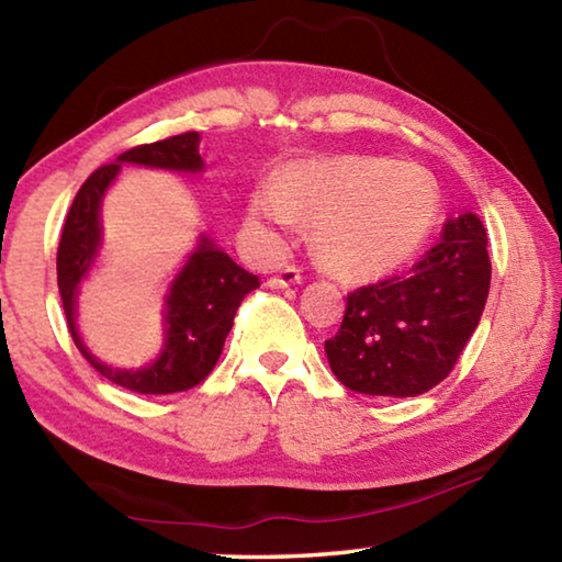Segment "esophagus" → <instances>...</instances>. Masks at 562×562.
<instances>
[{
	"label": "esophagus",
	"instance_id": "esophagus-1",
	"mask_svg": "<svg viewBox=\"0 0 562 562\" xmlns=\"http://www.w3.org/2000/svg\"><path fill=\"white\" fill-rule=\"evenodd\" d=\"M302 282V272L297 268H284L280 274L268 280V288L272 290H284V288H294V284Z\"/></svg>",
	"mask_w": 562,
	"mask_h": 562
}]
</instances>
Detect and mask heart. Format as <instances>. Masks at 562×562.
Returning <instances> with one entry per match:
<instances>
[{
    "instance_id": "1",
    "label": "heart",
    "mask_w": 562,
    "mask_h": 562,
    "mask_svg": "<svg viewBox=\"0 0 562 562\" xmlns=\"http://www.w3.org/2000/svg\"><path fill=\"white\" fill-rule=\"evenodd\" d=\"M436 215L439 186L429 170L379 156L294 164L247 203V221L268 250H282L302 217L312 223L322 265L351 280L382 278L406 265Z\"/></svg>"
}]
</instances>
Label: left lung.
Returning <instances> with one entry per match:
<instances>
[{"mask_svg":"<svg viewBox=\"0 0 562 562\" xmlns=\"http://www.w3.org/2000/svg\"><path fill=\"white\" fill-rule=\"evenodd\" d=\"M481 217H446L429 252L404 278L347 297L339 331L325 341L329 367L351 392L418 396L446 376L479 327L491 288Z\"/></svg>","mask_w":562,"mask_h":562,"instance_id":"obj_1","label":"left lung"}]
</instances>
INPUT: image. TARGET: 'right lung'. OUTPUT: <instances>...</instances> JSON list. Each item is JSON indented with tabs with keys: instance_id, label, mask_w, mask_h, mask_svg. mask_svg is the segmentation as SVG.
Returning <instances> with one entry per match:
<instances>
[{
	"instance_id": "add662e5",
	"label": "right lung",
	"mask_w": 562,
	"mask_h": 562,
	"mask_svg": "<svg viewBox=\"0 0 562 562\" xmlns=\"http://www.w3.org/2000/svg\"><path fill=\"white\" fill-rule=\"evenodd\" d=\"M201 133L190 131L170 136L158 144L136 146L121 154L111 166H103L87 178L76 193L66 215L59 252H56V278L64 302L66 325L74 345L87 357L99 374L113 384L136 394H176L193 389L213 372L221 357L227 331L233 329L235 312L247 292L258 290L260 280L233 262L211 235L201 233L198 245L168 282L164 294V345L144 367H111L101 361L83 341L79 317L81 284L91 278L103 250L101 205L109 188L116 183L123 166L170 170V173L201 176Z\"/></svg>"
}]
</instances>
